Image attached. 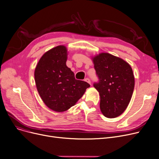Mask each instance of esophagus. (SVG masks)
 Instances as JSON below:
<instances>
[{"label": "esophagus", "instance_id": "1", "mask_svg": "<svg viewBox=\"0 0 159 159\" xmlns=\"http://www.w3.org/2000/svg\"><path fill=\"white\" fill-rule=\"evenodd\" d=\"M85 81H86V82H87L88 83H89L90 85L91 84V83H90V79H89V78H85Z\"/></svg>", "mask_w": 159, "mask_h": 159}]
</instances>
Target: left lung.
Instances as JSON below:
<instances>
[{
    "instance_id": "1",
    "label": "left lung",
    "mask_w": 159,
    "mask_h": 159,
    "mask_svg": "<svg viewBox=\"0 0 159 159\" xmlns=\"http://www.w3.org/2000/svg\"><path fill=\"white\" fill-rule=\"evenodd\" d=\"M99 82L94 84L100 96V110L108 118L122 114L131 100L135 85L132 69L123 59L108 52L92 56Z\"/></svg>"
}]
</instances>
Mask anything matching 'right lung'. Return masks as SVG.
Segmentation results:
<instances>
[{
  "label": "right lung",
  "instance_id": "right-lung-1",
  "mask_svg": "<svg viewBox=\"0 0 159 159\" xmlns=\"http://www.w3.org/2000/svg\"><path fill=\"white\" fill-rule=\"evenodd\" d=\"M68 51L60 45L45 52L34 70L37 90L44 104L57 112L75 105L90 85L77 80L66 61Z\"/></svg>",
  "mask_w": 159,
  "mask_h": 159
}]
</instances>
